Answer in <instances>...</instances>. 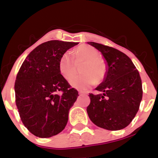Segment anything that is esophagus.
Instances as JSON below:
<instances>
[{"label":"esophagus","mask_w":158,"mask_h":158,"mask_svg":"<svg viewBox=\"0 0 158 158\" xmlns=\"http://www.w3.org/2000/svg\"><path fill=\"white\" fill-rule=\"evenodd\" d=\"M86 94V92H83L81 91V90H79V94H80V95H81V94Z\"/></svg>","instance_id":"1"}]
</instances>
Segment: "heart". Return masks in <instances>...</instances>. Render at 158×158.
<instances>
[{
    "label": "heart",
    "instance_id": "1",
    "mask_svg": "<svg viewBox=\"0 0 158 158\" xmlns=\"http://www.w3.org/2000/svg\"><path fill=\"white\" fill-rule=\"evenodd\" d=\"M82 61L83 64L80 70L82 74L72 77L75 71L74 62L77 64ZM59 70L65 79L72 77L69 79V82L72 87L86 90L95 82L100 83L105 79L107 64L104 59L99 57L97 49L90 45L82 44L73 50V57L68 52L61 56L59 62Z\"/></svg>",
    "mask_w": 158,
    "mask_h": 158
}]
</instances>
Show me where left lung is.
Masks as SVG:
<instances>
[{
  "instance_id": "1",
  "label": "left lung",
  "mask_w": 158,
  "mask_h": 158,
  "mask_svg": "<svg viewBox=\"0 0 158 158\" xmlns=\"http://www.w3.org/2000/svg\"><path fill=\"white\" fill-rule=\"evenodd\" d=\"M102 52L108 63L104 81L90 94L88 117L96 126L117 131L126 128L138 111L143 97L142 81L130 58L111 47L88 42Z\"/></svg>"
}]
</instances>
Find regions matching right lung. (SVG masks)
<instances>
[{
	"instance_id": "right-lung-1",
	"label": "right lung",
	"mask_w": 158,
	"mask_h": 158,
	"mask_svg": "<svg viewBox=\"0 0 158 158\" xmlns=\"http://www.w3.org/2000/svg\"><path fill=\"white\" fill-rule=\"evenodd\" d=\"M77 42L52 40L27 56L15 82V103L25 127L36 137L58 135L66 126L78 91L61 75L59 62Z\"/></svg>"
}]
</instances>
